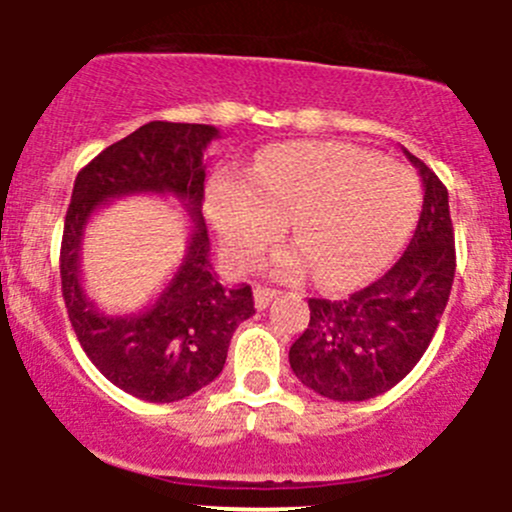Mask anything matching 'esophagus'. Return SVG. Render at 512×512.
Here are the masks:
<instances>
[{
  "label": "esophagus",
  "mask_w": 512,
  "mask_h": 512,
  "mask_svg": "<svg viewBox=\"0 0 512 512\" xmlns=\"http://www.w3.org/2000/svg\"><path fill=\"white\" fill-rule=\"evenodd\" d=\"M252 294H255V307L265 309L267 304H270L280 292H277V289H270V287H255V292Z\"/></svg>",
  "instance_id": "1"
}]
</instances>
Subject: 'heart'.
<instances>
[{
    "instance_id": "b5f03b06",
    "label": "heart",
    "mask_w": 512,
    "mask_h": 512,
    "mask_svg": "<svg viewBox=\"0 0 512 512\" xmlns=\"http://www.w3.org/2000/svg\"><path fill=\"white\" fill-rule=\"evenodd\" d=\"M421 208L406 165L347 143H282L250 175L220 170L208 188V215L232 265H250L289 223L297 245L272 270L349 287L374 275L401 247Z\"/></svg>"
}]
</instances>
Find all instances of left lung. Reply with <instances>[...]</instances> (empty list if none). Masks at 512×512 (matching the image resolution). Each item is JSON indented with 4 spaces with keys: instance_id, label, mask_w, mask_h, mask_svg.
Masks as SVG:
<instances>
[{
    "instance_id": "1",
    "label": "left lung",
    "mask_w": 512,
    "mask_h": 512,
    "mask_svg": "<svg viewBox=\"0 0 512 512\" xmlns=\"http://www.w3.org/2000/svg\"><path fill=\"white\" fill-rule=\"evenodd\" d=\"M421 218L404 255L384 277L344 299H309V324L289 347L294 376L332 401H366L418 364L448 304L453 247L448 190L423 160Z\"/></svg>"
}]
</instances>
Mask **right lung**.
Returning a JSON list of instances; mask_svg holds the SVG:
<instances>
[{
  "instance_id": "1",
  "label": "right lung",
  "mask_w": 512,
  "mask_h": 512,
  "mask_svg": "<svg viewBox=\"0 0 512 512\" xmlns=\"http://www.w3.org/2000/svg\"><path fill=\"white\" fill-rule=\"evenodd\" d=\"M220 138L205 123L151 121L113 143L76 175L61 240V292L86 356L136 399L170 404L223 371L232 332L255 314L250 285L227 287L210 265L203 220L205 151ZM128 194L180 199L191 220L189 250L159 297L141 313L106 315L85 294L80 247L101 207Z\"/></svg>"
}]
</instances>
